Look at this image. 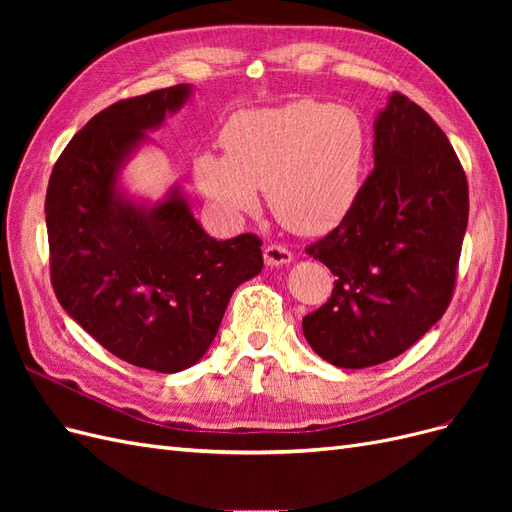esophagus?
<instances>
[{
	"mask_svg": "<svg viewBox=\"0 0 512 512\" xmlns=\"http://www.w3.org/2000/svg\"><path fill=\"white\" fill-rule=\"evenodd\" d=\"M265 262L269 267H284L292 262V254L284 245H267L265 247Z\"/></svg>",
	"mask_w": 512,
	"mask_h": 512,
	"instance_id": "1",
	"label": "esophagus"
}]
</instances>
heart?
Instances as JSON below:
<instances>
[{
  "label": "heart",
  "instance_id": "1",
  "mask_svg": "<svg viewBox=\"0 0 512 512\" xmlns=\"http://www.w3.org/2000/svg\"><path fill=\"white\" fill-rule=\"evenodd\" d=\"M224 156L200 153L194 179L230 218L252 215L269 192L271 211L299 235L342 224L363 188L367 132L348 106L299 98L232 117Z\"/></svg>",
  "mask_w": 512,
  "mask_h": 512
}]
</instances>
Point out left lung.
I'll use <instances>...</instances> for the list:
<instances>
[{"instance_id": "obj_1", "label": "left lung", "mask_w": 512, "mask_h": 512, "mask_svg": "<svg viewBox=\"0 0 512 512\" xmlns=\"http://www.w3.org/2000/svg\"><path fill=\"white\" fill-rule=\"evenodd\" d=\"M468 181L421 106L391 94L374 121V170L348 218L307 254L335 275L331 299L303 318L324 361L363 369L416 344L451 303Z\"/></svg>"}]
</instances>
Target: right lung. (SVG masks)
<instances>
[{
  "mask_svg": "<svg viewBox=\"0 0 512 512\" xmlns=\"http://www.w3.org/2000/svg\"><path fill=\"white\" fill-rule=\"evenodd\" d=\"M190 98L181 83L104 108L59 156L44 203L61 307L121 361L162 374L203 359L232 292L262 271V241L209 237L179 185L158 203L123 188L147 132Z\"/></svg>",
  "mask_w": 512,
  "mask_h": 512,
  "instance_id": "obj_1",
  "label": "right lung"
}]
</instances>
